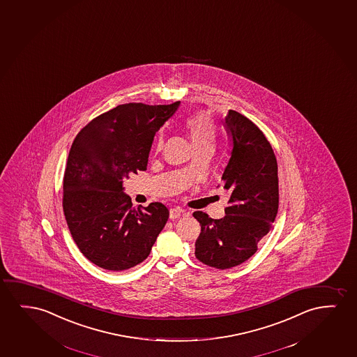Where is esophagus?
<instances>
[{
	"instance_id": "1",
	"label": "esophagus",
	"mask_w": 357,
	"mask_h": 357,
	"mask_svg": "<svg viewBox=\"0 0 357 357\" xmlns=\"http://www.w3.org/2000/svg\"><path fill=\"white\" fill-rule=\"evenodd\" d=\"M181 213H183V210L179 208V207H176V208H171V211H169V218H171V220H176V218H181Z\"/></svg>"
}]
</instances>
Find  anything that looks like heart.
Listing matches in <instances>:
<instances>
[{"mask_svg":"<svg viewBox=\"0 0 357 357\" xmlns=\"http://www.w3.org/2000/svg\"><path fill=\"white\" fill-rule=\"evenodd\" d=\"M184 126H185L188 134H189L195 149L213 146L217 130H215V123L206 113L200 112L191 114V116L186 118ZM162 145H163L162 137H158L156 145H155L156 151L161 150Z\"/></svg>","mask_w":357,"mask_h":357,"instance_id":"b5f03b06","label":"heart"}]
</instances>
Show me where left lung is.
I'll return each instance as SVG.
<instances>
[{
    "mask_svg": "<svg viewBox=\"0 0 357 357\" xmlns=\"http://www.w3.org/2000/svg\"><path fill=\"white\" fill-rule=\"evenodd\" d=\"M225 127L233 151L222 176L230 192L225 215L212 220L202 211L192 213L200 222L196 259L217 269L244 264L272 228L279 206L278 165L267 137L241 113L230 109Z\"/></svg>",
    "mask_w": 357,
    "mask_h": 357,
    "instance_id": "left-lung-1",
    "label": "left lung"
}]
</instances>
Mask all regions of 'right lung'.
<instances>
[{
    "instance_id": "obj_1",
    "label": "right lung",
    "mask_w": 357,
    "mask_h": 357,
    "mask_svg": "<svg viewBox=\"0 0 357 357\" xmlns=\"http://www.w3.org/2000/svg\"><path fill=\"white\" fill-rule=\"evenodd\" d=\"M178 106L119 105L74 139L64 171V217L80 252L101 268L119 272L140 264L166 225V206L132 207L123 181L146 171L153 137Z\"/></svg>"
}]
</instances>
